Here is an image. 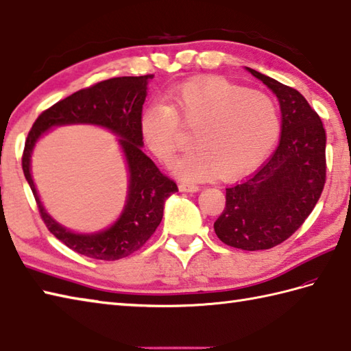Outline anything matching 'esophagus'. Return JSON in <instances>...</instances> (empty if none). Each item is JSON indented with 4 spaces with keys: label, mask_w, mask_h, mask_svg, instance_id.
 I'll return each instance as SVG.
<instances>
[{
    "label": "esophagus",
    "mask_w": 351,
    "mask_h": 351,
    "mask_svg": "<svg viewBox=\"0 0 351 351\" xmlns=\"http://www.w3.org/2000/svg\"><path fill=\"white\" fill-rule=\"evenodd\" d=\"M180 190L184 193H197L200 189L197 185H190V184H181L180 185Z\"/></svg>",
    "instance_id": "obj_1"
}]
</instances>
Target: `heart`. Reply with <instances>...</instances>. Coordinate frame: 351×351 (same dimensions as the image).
Instances as JSON below:
<instances>
[{
  "mask_svg": "<svg viewBox=\"0 0 351 351\" xmlns=\"http://www.w3.org/2000/svg\"><path fill=\"white\" fill-rule=\"evenodd\" d=\"M138 125L145 145L161 161L176 151L180 126L195 130L193 147L171 164L175 175L190 182L243 176L267 158L280 132L270 96L225 78L191 80L171 88L166 106L149 104Z\"/></svg>",
  "mask_w": 351,
  "mask_h": 351,
  "instance_id": "obj_1",
  "label": "heart"
}]
</instances>
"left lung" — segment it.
<instances>
[{"mask_svg": "<svg viewBox=\"0 0 351 351\" xmlns=\"http://www.w3.org/2000/svg\"><path fill=\"white\" fill-rule=\"evenodd\" d=\"M245 71L278 96L280 141L256 173L226 189V206L214 230L230 247L253 252L285 241L314 210L326 181V131L300 92Z\"/></svg>", "mask_w": 351, "mask_h": 351, "instance_id": "8db88e82", "label": "left lung"}]
</instances>
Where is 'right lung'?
I'll return each mask as SVG.
<instances>
[{
  "mask_svg": "<svg viewBox=\"0 0 351 351\" xmlns=\"http://www.w3.org/2000/svg\"><path fill=\"white\" fill-rule=\"evenodd\" d=\"M152 78L117 77L83 88L45 110L28 134L22 170L42 219L51 234L80 255L116 261L138 250L161 223L166 200L178 191L176 184L141 151L138 122ZM68 124H93L114 133L129 170V190L121 215L113 226L96 233H75L58 223L43 206L32 181L31 155L36 141L48 130Z\"/></svg>",
  "mask_w": 351,
  "mask_h": 351,
  "instance_id": "obj_1",
  "label": "right lung"
}]
</instances>
